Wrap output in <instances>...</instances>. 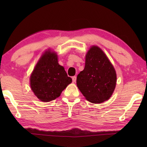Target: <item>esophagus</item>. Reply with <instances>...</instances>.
<instances>
[{
  "mask_svg": "<svg viewBox=\"0 0 147 147\" xmlns=\"http://www.w3.org/2000/svg\"><path fill=\"white\" fill-rule=\"evenodd\" d=\"M72 80H73V83H75L76 81V76H74L72 77Z\"/></svg>",
  "mask_w": 147,
  "mask_h": 147,
  "instance_id": "obj_1",
  "label": "esophagus"
}]
</instances>
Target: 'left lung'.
Here are the masks:
<instances>
[{"label": "left lung", "instance_id": "left-lung-1", "mask_svg": "<svg viewBox=\"0 0 147 147\" xmlns=\"http://www.w3.org/2000/svg\"><path fill=\"white\" fill-rule=\"evenodd\" d=\"M116 73L104 52L93 46L86 55L85 66L77 76L76 84L87 100L100 104L111 97L116 85Z\"/></svg>", "mask_w": 147, "mask_h": 147}]
</instances>
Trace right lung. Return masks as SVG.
Instances as JSON below:
<instances>
[{
    "label": "right lung",
    "instance_id": "right-lung-1",
    "mask_svg": "<svg viewBox=\"0 0 147 147\" xmlns=\"http://www.w3.org/2000/svg\"><path fill=\"white\" fill-rule=\"evenodd\" d=\"M71 82L64 68L59 64L57 54L50 51L42 55L30 76L32 91L43 102L59 97Z\"/></svg>",
    "mask_w": 147,
    "mask_h": 147
}]
</instances>
